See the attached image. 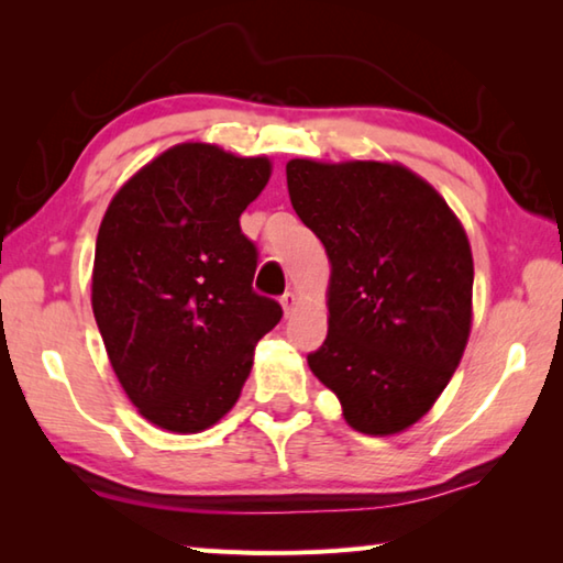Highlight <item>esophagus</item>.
I'll use <instances>...</instances> for the list:
<instances>
[{
	"label": "esophagus",
	"mask_w": 563,
	"mask_h": 563,
	"mask_svg": "<svg viewBox=\"0 0 563 563\" xmlns=\"http://www.w3.org/2000/svg\"><path fill=\"white\" fill-rule=\"evenodd\" d=\"M280 305H283V312H285V316H290L295 305H298V295H295V292H285L283 298H280Z\"/></svg>",
	"instance_id": "34e87169"
}]
</instances>
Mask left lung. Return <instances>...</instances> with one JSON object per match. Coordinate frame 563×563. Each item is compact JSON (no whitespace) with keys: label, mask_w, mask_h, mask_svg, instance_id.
<instances>
[{"label":"left lung","mask_w":563,"mask_h":563,"mask_svg":"<svg viewBox=\"0 0 563 563\" xmlns=\"http://www.w3.org/2000/svg\"><path fill=\"white\" fill-rule=\"evenodd\" d=\"M285 174L332 265L312 375L352 430L402 432L430 412L470 340L474 263L460 218L399 164L292 158Z\"/></svg>","instance_id":"1"}]
</instances>
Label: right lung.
<instances>
[{
  "mask_svg": "<svg viewBox=\"0 0 563 563\" xmlns=\"http://www.w3.org/2000/svg\"><path fill=\"white\" fill-rule=\"evenodd\" d=\"M268 178L265 156L178 144L131 176L103 216L93 318L123 393L161 430L216 424L283 318L253 290L258 247L241 231Z\"/></svg>",
  "mask_w": 563,
  "mask_h": 563,
  "instance_id": "obj_1",
  "label": "right lung"
}]
</instances>
